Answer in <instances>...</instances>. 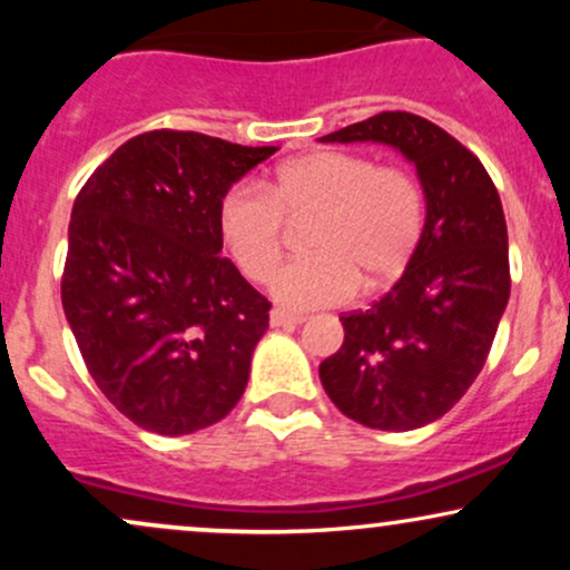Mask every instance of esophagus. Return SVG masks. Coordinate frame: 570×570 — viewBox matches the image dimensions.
Wrapping results in <instances>:
<instances>
[{
    "label": "esophagus",
    "instance_id": "34e87169",
    "mask_svg": "<svg viewBox=\"0 0 570 570\" xmlns=\"http://www.w3.org/2000/svg\"><path fill=\"white\" fill-rule=\"evenodd\" d=\"M305 318L299 313H289V311H281V307H273L271 311V324L273 326H297L303 324Z\"/></svg>",
    "mask_w": 570,
    "mask_h": 570
}]
</instances>
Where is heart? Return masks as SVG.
<instances>
[{
	"instance_id": "1",
	"label": "heart",
	"mask_w": 570,
	"mask_h": 570,
	"mask_svg": "<svg viewBox=\"0 0 570 570\" xmlns=\"http://www.w3.org/2000/svg\"><path fill=\"white\" fill-rule=\"evenodd\" d=\"M284 214H318L313 254L273 276L271 292L294 311L337 305L358 289H381L407 267L423 235V189L410 171L337 149L281 163L265 189L235 185L217 222L227 252L248 278L265 281L281 257Z\"/></svg>"
}]
</instances>
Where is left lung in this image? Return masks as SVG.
I'll return each mask as SVG.
<instances>
[{
  "label": "left lung",
  "mask_w": 570,
  "mask_h": 570,
  "mask_svg": "<svg viewBox=\"0 0 570 570\" xmlns=\"http://www.w3.org/2000/svg\"><path fill=\"white\" fill-rule=\"evenodd\" d=\"M318 141L394 147L423 187L426 222L402 278L367 311L340 316L343 345L318 367L351 421L421 429L466 394L507 311L512 281L499 189L461 141L410 112H381Z\"/></svg>",
  "instance_id": "left-lung-1"
}]
</instances>
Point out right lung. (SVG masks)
<instances>
[{
	"label": "right lung",
	"mask_w": 570,
	"mask_h": 570,
	"mask_svg": "<svg viewBox=\"0 0 570 570\" xmlns=\"http://www.w3.org/2000/svg\"><path fill=\"white\" fill-rule=\"evenodd\" d=\"M278 147L149 130L71 208L61 303L85 367L136 426L181 436L244 396L271 303L222 254V195Z\"/></svg>",
	"instance_id": "obj_1"
}]
</instances>
